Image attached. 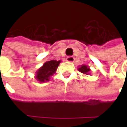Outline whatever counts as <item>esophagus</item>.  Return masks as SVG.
I'll return each mask as SVG.
<instances>
[{
	"label": "esophagus",
	"instance_id": "1",
	"mask_svg": "<svg viewBox=\"0 0 127 127\" xmlns=\"http://www.w3.org/2000/svg\"><path fill=\"white\" fill-rule=\"evenodd\" d=\"M66 61L68 62H70V63H73L75 61V59H74L73 56H68V57L66 58Z\"/></svg>",
	"mask_w": 127,
	"mask_h": 127
}]
</instances>
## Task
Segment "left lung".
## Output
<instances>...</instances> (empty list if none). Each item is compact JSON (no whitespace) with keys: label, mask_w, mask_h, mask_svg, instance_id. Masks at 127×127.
<instances>
[{"label":"left lung","mask_w":127,"mask_h":127,"mask_svg":"<svg viewBox=\"0 0 127 127\" xmlns=\"http://www.w3.org/2000/svg\"><path fill=\"white\" fill-rule=\"evenodd\" d=\"M78 70L80 71L81 73H83V74H85V75H90V67L87 66V65H81V66H79Z\"/></svg>","instance_id":"obj_1"}]
</instances>
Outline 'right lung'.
Listing matches in <instances>:
<instances>
[{
    "label": "right lung",
    "mask_w": 127,
    "mask_h": 127,
    "mask_svg": "<svg viewBox=\"0 0 127 127\" xmlns=\"http://www.w3.org/2000/svg\"><path fill=\"white\" fill-rule=\"evenodd\" d=\"M61 60H51L45 62L42 67H40L35 74V78L39 83H45L50 80V77L56 73L58 66H59Z\"/></svg>",
    "instance_id": "right-lung-1"
}]
</instances>
